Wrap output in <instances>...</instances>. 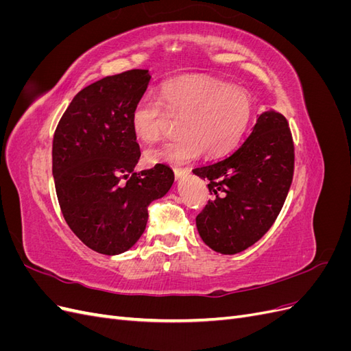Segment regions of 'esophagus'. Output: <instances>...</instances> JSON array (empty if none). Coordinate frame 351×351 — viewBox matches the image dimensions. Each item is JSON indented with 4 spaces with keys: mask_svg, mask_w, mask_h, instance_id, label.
I'll return each instance as SVG.
<instances>
[{
    "mask_svg": "<svg viewBox=\"0 0 351 351\" xmlns=\"http://www.w3.org/2000/svg\"><path fill=\"white\" fill-rule=\"evenodd\" d=\"M174 174H176V178L180 180V178H183L184 176H189L190 169L189 168H174Z\"/></svg>",
    "mask_w": 351,
    "mask_h": 351,
    "instance_id": "esophagus-1",
    "label": "esophagus"
}]
</instances>
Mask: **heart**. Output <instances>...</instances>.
Listing matches in <instances>:
<instances>
[{
    "instance_id": "heart-1",
    "label": "heart",
    "mask_w": 351,
    "mask_h": 351,
    "mask_svg": "<svg viewBox=\"0 0 351 351\" xmlns=\"http://www.w3.org/2000/svg\"><path fill=\"white\" fill-rule=\"evenodd\" d=\"M165 112L182 117V134L146 152L149 162L184 164L205 152L218 158L231 152L247 132L254 114L250 92L209 77H178L167 82L159 99L142 98L132 111L134 134L143 142L162 136Z\"/></svg>"
}]
</instances>
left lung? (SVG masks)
<instances>
[{
    "mask_svg": "<svg viewBox=\"0 0 351 351\" xmlns=\"http://www.w3.org/2000/svg\"><path fill=\"white\" fill-rule=\"evenodd\" d=\"M193 173L209 180L212 195L196 217L202 240L222 254L246 250L272 227L293 182L294 143L287 119L265 111L234 154Z\"/></svg>",
    "mask_w": 351,
    "mask_h": 351,
    "instance_id": "8db88e82",
    "label": "left lung"
}]
</instances>
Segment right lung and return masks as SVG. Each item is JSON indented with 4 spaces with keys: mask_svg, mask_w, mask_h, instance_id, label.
Segmentation results:
<instances>
[{
    "mask_svg": "<svg viewBox=\"0 0 351 351\" xmlns=\"http://www.w3.org/2000/svg\"><path fill=\"white\" fill-rule=\"evenodd\" d=\"M149 80V71L134 69L89 84L70 102L52 141L62 217L89 249L110 256L141 239L147 206L174 183L165 164L134 171L141 147L132 111Z\"/></svg>",
    "mask_w": 351,
    "mask_h": 351,
    "instance_id": "add662e5",
    "label": "right lung"
}]
</instances>
